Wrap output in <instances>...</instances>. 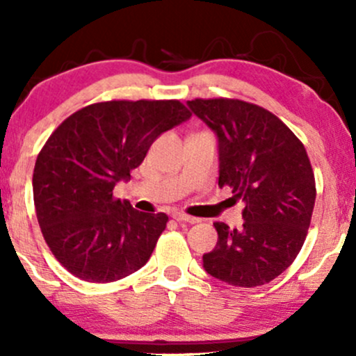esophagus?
<instances>
[{"mask_svg":"<svg viewBox=\"0 0 356 356\" xmlns=\"http://www.w3.org/2000/svg\"><path fill=\"white\" fill-rule=\"evenodd\" d=\"M172 218L177 220V222H187V224H195L199 222L197 218H192V216H187V214H182V212H174Z\"/></svg>","mask_w":356,"mask_h":356,"instance_id":"obj_1","label":"esophagus"}]
</instances>
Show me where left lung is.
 <instances>
[{"instance_id":"1","label":"left lung","mask_w":356,"mask_h":356,"mask_svg":"<svg viewBox=\"0 0 356 356\" xmlns=\"http://www.w3.org/2000/svg\"><path fill=\"white\" fill-rule=\"evenodd\" d=\"M218 138L219 186L244 204L241 229L216 222L218 244L202 256L216 280L266 284L295 261L312 220L316 187L305 145L271 112L243 100L187 102Z\"/></svg>"}]
</instances>
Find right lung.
<instances>
[{
    "label": "right lung",
    "instance_id": "obj_1",
    "mask_svg": "<svg viewBox=\"0 0 356 356\" xmlns=\"http://www.w3.org/2000/svg\"><path fill=\"white\" fill-rule=\"evenodd\" d=\"M192 113L177 100H112L79 110L51 134L33 172L36 218L63 268L90 283L140 269L169 218L113 197L155 138Z\"/></svg>",
    "mask_w": 356,
    "mask_h": 356
}]
</instances>
